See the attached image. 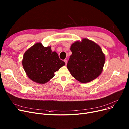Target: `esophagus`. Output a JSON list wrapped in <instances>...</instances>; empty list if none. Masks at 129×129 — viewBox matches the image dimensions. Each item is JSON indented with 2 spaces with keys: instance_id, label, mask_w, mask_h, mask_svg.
<instances>
[{
  "instance_id": "34e87169",
  "label": "esophagus",
  "mask_w": 129,
  "mask_h": 129,
  "mask_svg": "<svg viewBox=\"0 0 129 129\" xmlns=\"http://www.w3.org/2000/svg\"><path fill=\"white\" fill-rule=\"evenodd\" d=\"M64 62L65 63V64H66V65L67 63V59H64Z\"/></svg>"
}]
</instances>
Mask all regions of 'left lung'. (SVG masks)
Here are the masks:
<instances>
[{
  "label": "left lung",
  "instance_id": "left-lung-1",
  "mask_svg": "<svg viewBox=\"0 0 129 129\" xmlns=\"http://www.w3.org/2000/svg\"><path fill=\"white\" fill-rule=\"evenodd\" d=\"M72 54L67 67L72 76L86 83L97 78L105 63V55L99 45L87 39L76 41L71 46Z\"/></svg>",
  "mask_w": 129,
  "mask_h": 129
}]
</instances>
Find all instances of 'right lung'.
Instances as JSON below:
<instances>
[{
  "label": "right lung",
  "mask_w": 129,
  "mask_h": 129,
  "mask_svg": "<svg viewBox=\"0 0 129 129\" xmlns=\"http://www.w3.org/2000/svg\"><path fill=\"white\" fill-rule=\"evenodd\" d=\"M23 67L27 76L33 82L43 84L54 76V73L65 65L56 52H52L51 46L42 43L34 44L24 54Z\"/></svg>",
  "instance_id": "add662e5"
}]
</instances>
